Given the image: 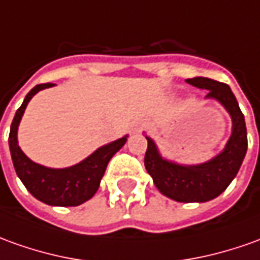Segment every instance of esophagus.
Listing matches in <instances>:
<instances>
[{"instance_id":"34e87169","label":"esophagus","mask_w":260,"mask_h":260,"mask_svg":"<svg viewBox=\"0 0 260 260\" xmlns=\"http://www.w3.org/2000/svg\"><path fill=\"white\" fill-rule=\"evenodd\" d=\"M141 128H143V124L141 123H136L132 128V133L133 134H139L141 132Z\"/></svg>"}]
</instances>
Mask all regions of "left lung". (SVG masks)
Returning a JSON list of instances; mask_svg holds the SVG:
<instances>
[{
  "mask_svg": "<svg viewBox=\"0 0 260 260\" xmlns=\"http://www.w3.org/2000/svg\"><path fill=\"white\" fill-rule=\"evenodd\" d=\"M189 85L208 90L205 99L216 100L228 112L232 120V132L228 141L211 160L201 164H178L164 158L155 141L146 136L147 151L144 166L153 177L154 185L161 194L177 202H207L221 195L235 178L248 150L245 117L231 87L209 78H192Z\"/></svg>",
  "mask_w": 260,
  "mask_h": 260,
  "instance_id": "1",
  "label": "left lung"
}]
</instances>
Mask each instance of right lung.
<instances>
[{
    "label": "right lung",
    "mask_w": 260,
    "mask_h": 260,
    "mask_svg": "<svg viewBox=\"0 0 260 260\" xmlns=\"http://www.w3.org/2000/svg\"><path fill=\"white\" fill-rule=\"evenodd\" d=\"M52 86V83L37 85L25 96L11 123L8 139L11 157L19 180L37 200L52 207H76L96 194L109 161L126 144L128 136L102 146L85 160L71 167L51 168L32 161L18 146V127L29 100L38 92Z\"/></svg>",
    "instance_id": "right-lung-1"
}]
</instances>
